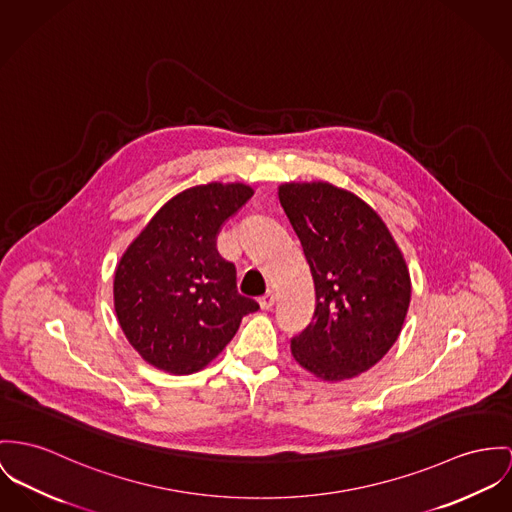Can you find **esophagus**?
I'll list each match as a JSON object with an SVG mask.
<instances>
[{
    "label": "esophagus",
    "instance_id": "34e87169",
    "mask_svg": "<svg viewBox=\"0 0 512 512\" xmlns=\"http://www.w3.org/2000/svg\"><path fill=\"white\" fill-rule=\"evenodd\" d=\"M259 304H261V308H263V310H271V308L275 306V294L269 290L265 296H261V298H259Z\"/></svg>",
    "mask_w": 512,
    "mask_h": 512
}]
</instances>
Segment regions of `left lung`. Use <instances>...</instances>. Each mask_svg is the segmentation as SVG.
<instances>
[{
  "label": "left lung",
  "mask_w": 512,
  "mask_h": 512,
  "mask_svg": "<svg viewBox=\"0 0 512 512\" xmlns=\"http://www.w3.org/2000/svg\"><path fill=\"white\" fill-rule=\"evenodd\" d=\"M280 204L302 243L315 284L310 325L290 339L294 358L323 380H347L392 349L411 280L382 218L329 183H286Z\"/></svg>",
  "instance_id": "8db88e82"
}]
</instances>
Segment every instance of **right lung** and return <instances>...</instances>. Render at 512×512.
Instances as JSON below:
<instances>
[{"mask_svg": "<svg viewBox=\"0 0 512 512\" xmlns=\"http://www.w3.org/2000/svg\"><path fill=\"white\" fill-rule=\"evenodd\" d=\"M253 197L210 183L171 198L132 241L115 273V310L130 345L171 374H193L259 310L237 292L236 265L216 247L222 226Z\"/></svg>", "mask_w": 512, "mask_h": 512, "instance_id": "right-lung-1", "label": "right lung"}]
</instances>
